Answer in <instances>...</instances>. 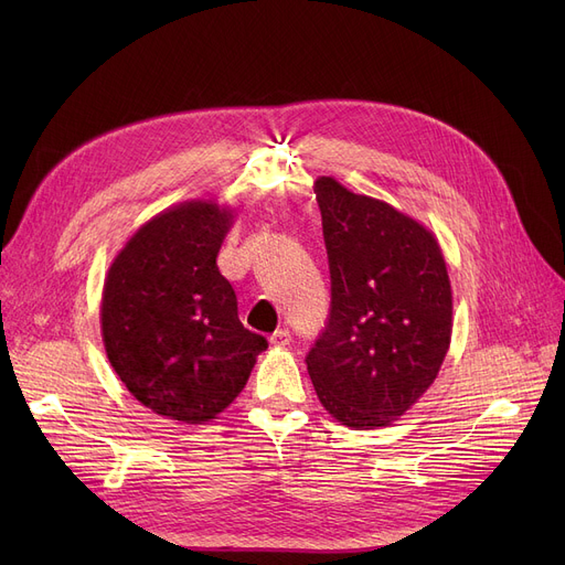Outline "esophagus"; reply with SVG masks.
I'll return each instance as SVG.
<instances>
[{
  "instance_id": "1",
  "label": "esophagus",
  "mask_w": 565,
  "mask_h": 565,
  "mask_svg": "<svg viewBox=\"0 0 565 565\" xmlns=\"http://www.w3.org/2000/svg\"><path fill=\"white\" fill-rule=\"evenodd\" d=\"M290 332L288 330H277L273 337H270V343L273 348H288L290 345Z\"/></svg>"
}]
</instances>
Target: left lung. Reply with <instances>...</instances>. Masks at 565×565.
Wrapping results in <instances>:
<instances>
[{
  "mask_svg": "<svg viewBox=\"0 0 565 565\" xmlns=\"http://www.w3.org/2000/svg\"><path fill=\"white\" fill-rule=\"evenodd\" d=\"M332 311L307 354L318 401L354 430L398 422L435 382L454 332V290L435 233L392 203L316 178Z\"/></svg>",
  "mask_w": 565,
  "mask_h": 565,
  "instance_id": "left-lung-1",
  "label": "left lung"
}]
</instances>
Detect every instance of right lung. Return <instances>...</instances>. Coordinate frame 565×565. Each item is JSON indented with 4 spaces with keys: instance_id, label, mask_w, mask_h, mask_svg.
I'll list each match as a JSON object with an SVG mask.
<instances>
[{
    "instance_id": "right-lung-1",
    "label": "right lung",
    "mask_w": 565,
    "mask_h": 565,
    "mask_svg": "<svg viewBox=\"0 0 565 565\" xmlns=\"http://www.w3.org/2000/svg\"><path fill=\"white\" fill-rule=\"evenodd\" d=\"M235 215L215 199L171 205L128 237L105 277L107 360L143 407L178 424L217 419L267 348L217 267Z\"/></svg>"
}]
</instances>
